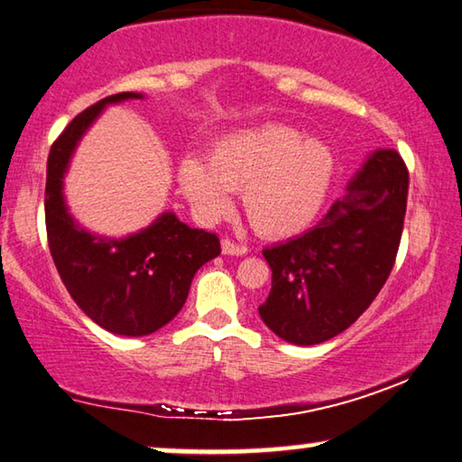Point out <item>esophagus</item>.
Masks as SVG:
<instances>
[{"mask_svg": "<svg viewBox=\"0 0 462 462\" xmlns=\"http://www.w3.org/2000/svg\"><path fill=\"white\" fill-rule=\"evenodd\" d=\"M222 251H224V254H236V257H240V254L248 253V248L245 245L234 243V240H230V238H224L222 240Z\"/></svg>", "mask_w": 462, "mask_h": 462, "instance_id": "esophagus-1", "label": "esophagus"}]
</instances>
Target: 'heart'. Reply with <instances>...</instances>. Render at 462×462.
<instances>
[{"label":"heart","mask_w":462,"mask_h":462,"mask_svg":"<svg viewBox=\"0 0 462 462\" xmlns=\"http://www.w3.org/2000/svg\"><path fill=\"white\" fill-rule=\"evenodd\" d=\"M331 145L283 123L234 131L211 145L205 164L185 158L179 185L203 217L228 214V193H243L246 219L265 238H290L320 216L331 193Z\"/></svg>","instance_id":"b5f03b06"}]
</instances>
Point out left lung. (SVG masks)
<instances>
[{"label": "left lung", "instance_id": "left-lung-1", "mask_svg": "<svg viewBox=\"0 0 462 462\" xmlns=\"http://www.w3.org/2000/svg\"><path fill=\"white\" fill-rule=\"evenodd\" d=\"M407 189L399 152H372L323 222L265 248L273 275L263 323L294 346H317L354 325L391 275Z\"/></svg>", "mask_w": 462, "mask_h": 462}]
</instances>
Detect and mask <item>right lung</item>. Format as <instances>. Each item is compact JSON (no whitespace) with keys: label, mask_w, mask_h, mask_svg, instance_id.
I'll return each mask as SVG.
<instances>
[{"label":"right lung","mask_w":462,"mask_h":462,"mask_svg":"<svg viewBox=\"0 0 462 462\" xmlns=\"http://www.w3.org/2000/svg\"><path fill=\"white\" fill-rule=\"evenodd\" d=\"M131 98L143 97L121 92L88 106L51 145L45 222L51 257L73 302L106 331L142 337L177 317L197 269L219 254V240L211 232L189 228L172 211L125 238L92 234L71 217L63 177L73 152L105 106Z\"/></svg>","instance_id":"right-lung-1"}]
</instances>
